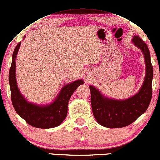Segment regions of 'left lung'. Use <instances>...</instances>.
<instances>
[{
	"label": "left lung",
	"mask_w": 160,
	"mask_h": 160,
	"mask_svg": "<svg viewBox=\"0 0 160 160\" xmlns=\"http://www.w3.org/2000/svg\"><path fill=\"white\" fill-rule=\"evenodd\" d=\"M132 42L142 51L146 64L145 78L139 92L126 100H116L104 97L97 88L89 86L93 114L99 124L108 128H121L132 124L146 112L152 99L153 67L149 48L139 36H134Z\"/></svg>",
	"instance_id": "1"
}]
</instances>
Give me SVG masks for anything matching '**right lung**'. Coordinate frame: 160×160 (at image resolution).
Segmentation results:
<instances>
[{"instance_id": "obj_1", "label": "right lung", "mask_w": 160, "mask_h": 160, "mask_svg": "<svg viewBox=\"0 0 160 160\" xmlns=\"http://www.w3.org/2000/svg\"><path fill=\"white\" fill-rule=\"evenodd\" d=\"M21 42L17 44L12 56L9 71V84L11 97L15 111L31 126L41 129L58 127L67 115L68 104L71 97L78 86L83 83L82 79L65 85L53 103L47 105H37L28 102L21 94L16 78V58Z\"/></svg>"}]
</instances>
